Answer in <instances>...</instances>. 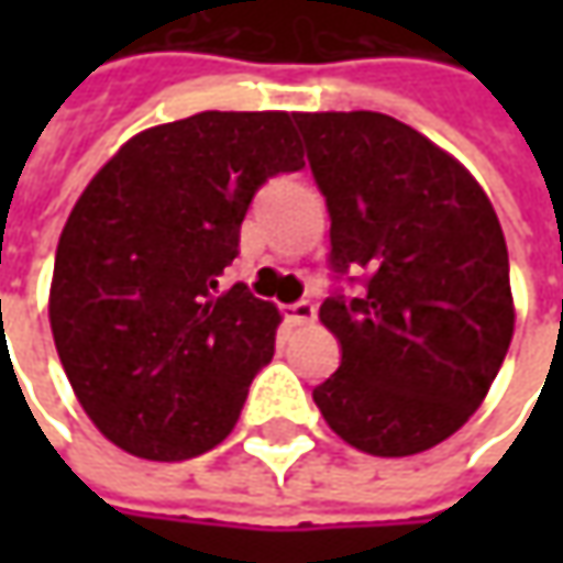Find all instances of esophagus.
Instances as JSON below:
<instances>
[{"instance_id":"1","label":"esophagus","mask_w":563,"mask_h":563,"mask_svg":"<svg viewBox=\"0 0 563 563\" xmlns=\"http://www.w3.org/2000/svg\"><path fill=\"white\" fill-rule=\"evenodd\" d=\"M288 310V319H291L294 325H310L316 319V307L310 300H297L291 307H285Z\"/></svg>"}]
</instances>
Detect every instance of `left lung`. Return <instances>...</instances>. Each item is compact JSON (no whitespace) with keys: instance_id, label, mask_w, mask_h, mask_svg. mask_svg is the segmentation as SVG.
<instances>
[{"instance_id":"left-lung-1","label":"left lung","mask_w":563,"mask_h":563,"mask_svg":"<svg viewBox=\"0 0 563 563\" xmlns=\"http://www.w3.org/2000/svg\"><path fill=\"white\" fill-rule=\"evenodd\" d=\"M294 121L332 219L329 266L363 272L360 297L319 307L341 366L313 388L316 407L357 451L420 454L476 413L505 363V231L476 178L410 124L382 112Z\"/></svg>"}]
</instances>
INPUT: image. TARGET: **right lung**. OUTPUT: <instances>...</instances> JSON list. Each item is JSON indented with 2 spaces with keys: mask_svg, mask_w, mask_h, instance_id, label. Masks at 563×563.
<instances>
[{
  "mask_svg": "<svg viewBox=\"0 0 563 563\" xmlns=\"http://www.w3.org/2000/svg\"><path fill=\"white\" fill-rule=\"evenodd\" d=\"M303 168L288 112H200L141 131L80 194L55 250L49 325L99 432L187 461L241 417L282 322L247 285L219 291L250 200Z\"/></svg>",
  "mask_w": 563,
  "mask_h": 563,
  "instance_id": "add662e5",
  "label": "right lung"
}]
</instances>
